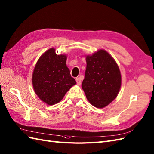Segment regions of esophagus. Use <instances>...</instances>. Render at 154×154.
Segmentation results:
<instances>
[{
	"instance_id": "esophagus-1",
	"label": "esophagus",
	"mask_w": 154,
	"mask_h": 154,
	"mask_svg": "<svg viewBox=\"0 0 154 154\" xmlns=\"http://www.w3.org/2000/svg\"><path fill=\"white\" fill-rule=\"evenodd\" d=\"M76 82H77V84L78 85H80L81 84V79L79 77H77L76 78Z\"/></svg>"
}]
</instances>
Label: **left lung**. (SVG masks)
Masks as SVG:
<instances>
[{
	"label": "left lung",
	"instance_id": "8db88e82",
	"mask_svg": "<svg viewBox=\"0 0 154 154\" xmlns=\"http://www.w3.org/2000/svg\"><path fill=\"white\" fill-rule=\"evenodd\" d=\"M86 69L82 88L95 107H107L117 97L122 85L121 73L115 59L104 49L86 55Z\"/></svg>",
	"mask_w": 154,
	"mask_h": 154
}]
</instances>
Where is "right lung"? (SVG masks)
<instances>
[{"label": "right lung", "instance_id": "1", "mask_svg": "<svg viewBox=\"0 0 154 154\" xmlns=\"http://www.w3.org/2000/svg\"><path fill=\"white\" fill-rule=\"evenodd\" d=\"M66 54H57L54 48L43 53L35 65L32 82L35 93L43 102L53 105L76 85L66 66Z\"/></svg>", "mask_w": 154, "mask_h": 154}]
</instances>
